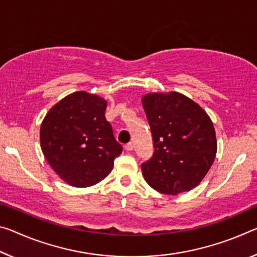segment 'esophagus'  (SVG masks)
I'll use <instances>...</instances> for the list:
<instances>
[{
  "label": "esophagus",
  "instance_id": "34e87169",
  "mask_svg": "<svg viewBox=\"0 0 257 257\" xmlns=\"http://www.w3.org/2000/svg\"><path fill=\"white\" fill-rule=\"evenodd\" d=\"M124 149L127 151H133L134 150V144L132 143V142H129V143H127L124 145Z\"/></svg>",
  "mask_w": 257,
  "mask_h": 257
}]
</instances>
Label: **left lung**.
I'll use <instances>...</instances> for the list:
<instances>
[{"instance_id":"left-lung-1","label":"left lung","mask_w":257,"mask_h":257,"mask_svg":"<svg viewBox=\"0 0 257 257\" xmlns=\"http://www.w3.org/2000/svg\"><path fill=\"white\" fill-rule=\"evenodd\" d=\"M154 153L142 165L148 184L176 195L200 184L216 157L213 122L200 105L183 93L150 92L142 98Z\"/></svg>"}]
</instances>
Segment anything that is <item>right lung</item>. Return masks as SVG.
<instances>
[{
  "mask_svg": "<svg viewBox=\"0 0 257 257\" xmlns=\"http://www.w3.org/2000/svg\"><path fill=\"white\" fill-rule=\"evenodd\" d=\"M107 101L85 91L55 104L40 128L41 150L54 172L67 184L88 187L111 173L122 146L105 117Z\"/></svg>",
  "mask_w": 257,
  "mask_h": 257,
  "instance_id": "obj_1",
  "label": "right lung"
}]
</instances>
